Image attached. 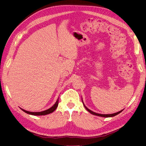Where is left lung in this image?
Wrapping results in <instances>:
<instances>
[{
  "label": "left lung",
  "mask_w": 146,
  "mask_h": 146,
  "mask_svg": "<svg viewBox=\"0 0 146 146\" xmlns=\"http://www.w3.org/2000/svg\"><path fill=\"white\" fill-rule=\"evenodd\" d=\"M84 107H85V108L86 109V110H87L89 112H90V113H91V114L92 115H97V116H99V117H114V116H115V115H117L118 114H119L120 113H121L122 111H122H118V112H117V113H113V114H107V115H103V114H98V113H95V112H93V111H91L90 110H89V109L87 108V107H86L85 106V105L84 104Z\"/></svg>",
  "instance_id": "1"
}]
</instances>
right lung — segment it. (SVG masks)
Wrapping results in <instances>:
<instances>
[{
  "mask_svg": "<svg viewBox=\"0 0 146 146\" xmlns=\"http://www.w3.org/2000/svg\"><path fill=\"white\" fill-rule=\"evenodd\" d=\"M58 104V99L57 100V101H56L55 104H54L51 108H49L48 110L44 111H41V112H30V111H28L23 110V109H21V110L25 113H28V114H30L32 115H45L49 114V113H53L54 111L56 110V108H57Z\"/></svg>",
  "mask_w": 146,
  "mask_h": 146,
  "instance_id": "1",
  "label": "right lung"
}]
</instances>
